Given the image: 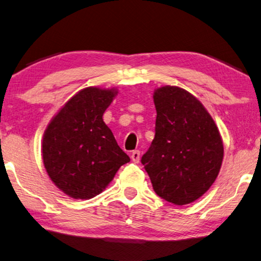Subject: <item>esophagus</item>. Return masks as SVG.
Segmentation results:
<instances>
[{
    "instance_id": "esophagus-1",
    "label": "esophagus",
    "mask_w": 261,
    "mask_h": 261,
    "mask_svg": "<svg viewBox=\"0 0 261 261\" xmlns=\"http://www.w3.org/2000/svg\"><path fill=\"white\" fill-rule=\"evenodd\" d=\"M131 160L134 161L135 163H139V161H140V151L139 150H134V151H132Z\"/></svg>"
}]
</instances>
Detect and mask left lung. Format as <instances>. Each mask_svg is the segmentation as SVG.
I'll list each match as a JSON object with an SVG mask.
<instances>
[{"mask_svg": "<svg viewBox=\"0 0 261 261\" xmlns=\"http://www.w3.org/2000/svg\"><path fill=\"white\" fill-rule=\"evenodd\" d=\"M155 137L141 163L155 193L177 205L200 198L220 171L224 145L202 102L178 87L156 89Z\"/></svg>", "mask_w": 261, "mask_h": 261, "instance_id": "left-lung-1", "label": "left lung"}]
</instances>
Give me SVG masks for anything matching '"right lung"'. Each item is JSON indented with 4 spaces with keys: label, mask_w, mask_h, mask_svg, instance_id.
Here are the masks:
<instances>
[{
    "label": "right lung",
    "mask_w": 261,
    "mask_h": 261,
    "mask_svg": "<svg viewBox=\"0 0 261 261\" xmlns=\"http://www.w3.org/2000/svg\"><path fill=\"white\" fill-rule=\"evenodd\" d=\"M116 94V89H82L60 108L44 131V168L56 186L75 200L100 194L130 161L102 120Z\"/></svg>",
    "instance_id": "1"
}]
</instances>
